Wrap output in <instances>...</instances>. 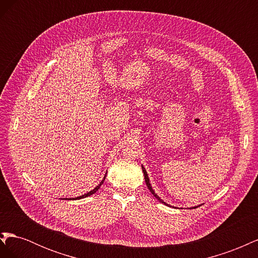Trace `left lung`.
Listing matches in <instances>:
<instances>
[{
  "label": "left lung",
  "instance_id": "obj_1",
  "mask_svg": "<svg viewBox=\"0 0 258 258\" xmlns=\"http://www.w3.org/2000/svg\"><path fill=\"white\" fill-rule=\"evenodd\" d=\"M142 170H143V173H144V178H145V183H146V186L148 187V189L151 190V192L155 196V198L156 199H158L161 204H163V205H166V206H169L168 204H166L165 201H162L161 199H160V197H158V195L156 194L155 191H154V189H153V187H152V185H151V183H150V178H148V175H147V172H146V170H145V168L142 166ZM195 208H198V207H194V208H191V209H195Z\"/></svg>",
  "mask_w": 258,
  "mask_h": 258
}]
</instances>
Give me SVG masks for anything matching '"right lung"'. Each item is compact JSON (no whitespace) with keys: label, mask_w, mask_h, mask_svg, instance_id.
<instances>
[{"label":"right lung","mask_w":258,"mask_h":258,"mask_svg":"<svg viewBox=\"0 0 258 258\" xmlns=\"http://www.w3.org/2000/svg\"><path fill=\"white\" fill-rule=\"evenodd\" d=\"M105 176H106V173H105ZM105 176H104V178L102 179V181H101V183L98 185V186H96L95 187V188H93L92 190H90V191H88L87 194H85V195H82V196H80V197H76V198H72L73 200H76V199H82V198H86V197H88V196H91V195L92 194H95L99 188H100V186L101 185H102L103 184V182H104V179H105ZM70 199H71V198H70Z\"/></svg>","instance_id":"obj_1"}]
</instances>
